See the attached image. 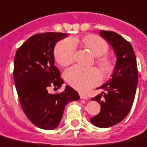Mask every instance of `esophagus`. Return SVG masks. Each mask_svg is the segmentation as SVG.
Returning a JSON list of instances; mask_svg holds the SVG:
<instances>
[{
  "instance_id": "34e87169",
  "label": "esophagus",
  "mask_w": 147,
  "mask_h": 147,
  "mask_svg": "<svg viewBox=\"0 0 147 147\" xmlns=\"http://www.w3.org/2000/svg\"><path fill=\"white\" fill-rule=\"evenodd\" d=\"M79 96H80V98L81 99H85V100H89L90 97L88 96L83 95V94H79Z\"/></svg>"
}]
</instances>
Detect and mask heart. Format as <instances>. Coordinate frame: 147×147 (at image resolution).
Segmentation results:
<instances>
[{"instance_id": "obj_1", "label": "heart", "mask_w": 147, "mask_h": 147, "mask_svg": "<svg viewBox=\"0 0 147 147\" xmlns=\"http://www.w3.org/2000/svg\"><path fill=\"white\" fill-rule=\"evenodd\" d=\"M76 40L65 38L57 43L54 48V58L60 65L67 66L74 61L76 51ZM82 43L98 58L96 64L104 72L111 68V61L109 57L104 56L108 51L109 46L107 41L97 35H90L82 39ZM65 80L72 87L79 91H87L100 82V73L95 68H84L74 66L68 68L65 72Z\"/></svg>"}]
</instances>
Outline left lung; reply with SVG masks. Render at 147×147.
<instances>
[{
  "label": "left lung",
  "mask_w": 147,
  "mask_h": 147,
  "mask_svg": "<svg viewBox=\"0 0 147 147\" xmlns=\"http://www.w3.org/2000/svg\"><path fill=\"white\" fill-rule=\"evenodd\" d=\"M100 36L113 47L117 62L111 79L100 89L105 92L91 100L100 104V112L90 118L100 128H108L119 123L131 108L138 82L136 57L131 43L113 31L101 30Z\"/></svg>",
  "instance_id": "left-lung-1"
}]
</instances>
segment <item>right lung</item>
Returning a JSON list of instances; mask_svg holds the SVG:
<instances>
[{"label":"right lung","mask_w":147,"mask_h":147,"mask_svg":"<svg viewBox=\"0 0 147 147\" xmlns=\"http://www.w3.org/2000/svg\"><path fill=\"white\" fill-rule=\"evenodd\" d=\"M66 36L62 32L36 33L17 50L15 56L13 77L19 102L28 119L40 129L57 128L66 104L79 99L77 91L68 86L61 93H48L49 88H59L64 82L54 65V49Z\"/></svg>","instance_id":"obj_1"}]
</instances>
